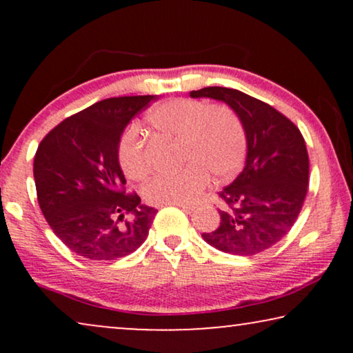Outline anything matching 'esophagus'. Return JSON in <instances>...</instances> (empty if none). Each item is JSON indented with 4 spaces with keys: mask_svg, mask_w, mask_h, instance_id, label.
Listing matches in <instances>:
<instances>
[{
    "mask_svg": "<svg viewBox=\"0 0 353 353\" xmlns=\"http://www.w3.org/2000/svg\"><path fill=\"white\" fill-rule=\"evenodd\" d=\"M176 207H180V209H183L185 212H192L194 210V205H191V204H175Z\"/></svg>",
    "mask_w": 353,
    "mask_h": 353,
    "instance_id": "34e87169",
    "label": "esophagus"
}]
</instances>
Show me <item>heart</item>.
<instances>
[{"label":"heart","instance_id":"heart-1","mask_svg":"<svg viewBox=\"0 0 353 353\" xmlns=\"http://www.w3.org/2000/svg\"><path fill=\"white\" fill-rule=\"evenodd\" d=\"M156 132L181 139V170L159 173L144 188L156 205L191 204L209 186L210 173L230 180L243 167L248 139L238 115L225 105H207L194 99H168L148 114ZM119 162L125 175L141 180L148 175L146 148L137 128H128L119 143Z\"/></svg>","mask_w":353,"mask_h":353}]
</instances>
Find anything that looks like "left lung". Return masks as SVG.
<instances>
[{
    "label": "left lung",
    "mask_w": 353,
    "mask_h": 353,
    "mask_svg": "<svg viewBox=\"0 0 353 353\" xmlns=\"http://www.w3.org/2000/svg\"><path fill=\"white\" fill-rule=\"evenodd\" d=\"M191 98L230 105L245 130L243 172L220 191V225L202 238L233 255H255L279 243L301 214L308 188V152L299 128L281 112L239 90L207 86Z\"/></svg>",
    "instance_id": "1"
}]
</instances>
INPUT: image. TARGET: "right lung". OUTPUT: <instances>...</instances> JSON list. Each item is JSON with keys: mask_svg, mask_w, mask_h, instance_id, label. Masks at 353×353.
<instances>
[{"mask_svg": "<svg viewBox=\"0 0 353 353\" xmlns=\"http://www.w3.org/2000/svg\"><path fill=\"white\" fill-rule=\"evenodd\" d=\"M156 96L99 101L43 138L33 161L38 204L72 252L90 260L127 257L148 238L156 216L137 192L125 194L119 143Z\"/></svg>", "mask_w": 353, "mask_h": 353, "instance_id": "add662e5", "label": "right lung"}]
</instances>
